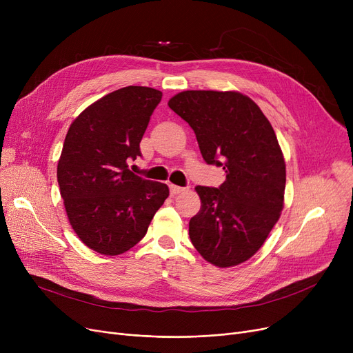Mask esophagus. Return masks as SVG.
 Wrapping results in <instances>:
<instances>
[{
  "instance_id": "esophagus-1",
  "label": "esophagus",
  "mask_w": 353,
  "mask_h": 353,
  "mask_svg": "<svg viewBox=\"0 0 353 353\" xmlns=\"http://www.w3.org/2000/svg\"><path fill=\"white\" fill-rule=\"evenodd\" d=\"M170 193H172V196H176V194H180V193H183V192H186V189L184 188H180V186H176V184H170Z\"/></svg>"
}]
</instances>
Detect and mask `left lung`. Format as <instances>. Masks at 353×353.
<instances>
[{"label": "left lung", "mask_w": 353, "mask_h": 353, "mask_svg": "<svg viewBox=\"0 0 353 353\" xmlns=\"http://www.w3.org/2000/svg\"><path fill=\"white\" fill-rule=\"evenodd\" d=\"M169 107L193 128L205 161L226 173L217 189L196 188L201 208L189 223L192 243L217 268L243 263L262 248L283 209L286 164L274 130L237 91H181Z\"/></svg>", "instance_id": "obj_1"}]
</instances>
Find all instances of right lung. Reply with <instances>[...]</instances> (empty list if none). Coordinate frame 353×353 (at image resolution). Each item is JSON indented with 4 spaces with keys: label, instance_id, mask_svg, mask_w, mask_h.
Returning <instances> with one entry per match:
<instances>
[{
    "label": "right lung",
    "instance_id": "1",
    "mask_svg": "<svg viewBox=\"0 0 353 353\" xmlns=\"http://www.w3.org/2000/svg\"><path fill=\"white\" fill-rule=\"evenodd\" d=\"M161 91L128 85L88 105L68 128L57 180L71 228L81 242L116 256L136 246L169 188L128 169Z\"/></svg>",
    "mask_w": 353,
    "mask_h": 353
}]
</instances>
